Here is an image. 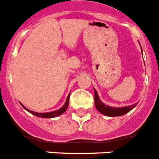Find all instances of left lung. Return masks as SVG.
<instances>
[{
    "label": "left lung",
    "instance_id": "1",
    "mask_svg": "<svg viewBox=\"0 0 159 159\" xmlns=\"http://www.w3.org/2000/svg\"><path fill=\"white\" fill-rule=\"evenodd\" d=\"M94 99H95V106L98 111L103 115H105L107 116H120L124 114L128 113V111L132 110L137 105V103L130 106L121 107V108H115V107H110L108 105L104 104L102 101L100 100L98 94H97V90L94 89Z\"/></svg>",
    "mask_w": 159,
    "mask_h": 159
}]
</instances>
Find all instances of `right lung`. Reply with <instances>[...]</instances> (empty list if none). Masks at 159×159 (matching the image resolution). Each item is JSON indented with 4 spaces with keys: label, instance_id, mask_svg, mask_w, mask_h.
I'll list each match as a JSON object with an SVG mask.
<instances>
[{
    "label": "right lung",
    "instance_id": "1",
    "mask_svg": "<svg viewBox=\"0 0 159 159\" xmlns=\"http://www.w3.org/2000/svg\"><path fill=\"white\" fill-rule=\"evenodd\" d=\"M69 100H70V94L68 95V97H67L66 101L65 104H63V106H62V108H59V109H58V110H55V111H54L45 112V113H40V112L39 113V112H36V111H31V110H29V109H28L27 108H25V107H24V105L21 104V103H20V104H21V106H22L24 109L27 110L28 111H29L30 113L36 116L41 117V118H54V117H56V116H60V115H62L64 111H66V110L67 108H68V105H69Z\"/></svg>",
    "mask_w": 159,
    "mask_h": 159
}]
</instances>
